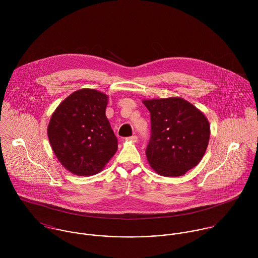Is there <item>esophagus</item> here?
I'll list each match as a JSON object with an SVG mask.
<instances>
[{
    "mask_svg": "<svg viewBox=\"0 0 258 258\" xmlns=\"http://www.w3.org/2000/svg\"><path fill=\"white\" fill-rule=\"evenodd\" d=\"M126 140H127V141H130V142H133V143H136L137 140H138V137H137L136 135H134V136H131V137L126 138Z\"/></svg>",
    "mask_w": 258,
    "mask_h": 258,
    "instance_id": "esophagus-1",
    "label": "esophagus"
}]
</instances>
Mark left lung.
Masks as SVG:
<instances>
[{"label": "left lung", "instance_id": "left-lung-1", "mask_svg": "<svg viewBox=\"0 0 258 258\" xmlns=\"http://www.w3.org/2000/svg\"><path fill=\"white\" fill-rule=\"evenodd\" d=\"M151 115L146 149L152 169L164 177L183 176L204 157L210 140L207 117L181 97L143 100Z\"/></svg>", "mask_w": 258, "mask_h": 258}]
</instances>
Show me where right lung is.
Here are the masks:
<instances>
[{
  "mask_svg": "<svg viewBox=\"0 0 258 258\" xmlns=\"http://www.w3.org/2000/svg\"><path fill=\"white\" fill-rule=\"evenodd\" d=\"M108 96L83 88L67 97L52 113L47 136L60 164L77 176H92L105 167L118 141L105 115Z\"/></svg>",
  "mask_w": 258,
  "mask_h": 258,
  "instance_id": "right-lung-1",
  "label": "right lung"
}]
</instances>
